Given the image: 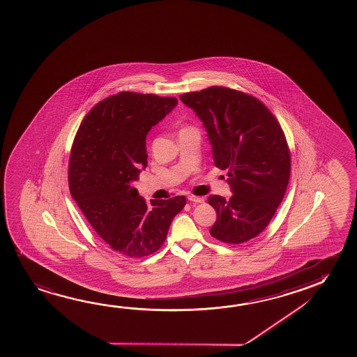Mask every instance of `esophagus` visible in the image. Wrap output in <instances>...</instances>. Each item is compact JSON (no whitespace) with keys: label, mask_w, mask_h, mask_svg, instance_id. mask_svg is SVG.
Instances as JSON below:
<instances>
[{"label":"esophagus","mask_w":357,"mask_h":357,"mask_svg":"<svg viewBox=\"0 0 357 357\" xmlns=\"http://www.w3.org/2000/svg\"><path fill=\"white\" fill-rule=\"evenodd\" d=\"M188 200L193 202V203H204L205 202V199L203 197H197V195H189Z\"/></svg>","instance_id":"obj_1"}]
</instances>
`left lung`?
I'll return each mask as SVG.
<instances>
[{
  "instance_id": "8db88e82",
  "label": "left lung",
  "mask_w": 357,
  "mask_h": 357,
  "mask_svg": "<svg viewBox=\"0 0 357 357\" xmlns=\"http://www.w3.org/2000/svg\"><path fill=\"white\" fill-rule=\"evenodd\" d=\"M208 132L218 168L228 169L233 195H211L216 222L211 235L243 244L269 225L287 192L291 155L278 119L250 94L220 86L181 94Z\"/></svg>"
}]
</instances>
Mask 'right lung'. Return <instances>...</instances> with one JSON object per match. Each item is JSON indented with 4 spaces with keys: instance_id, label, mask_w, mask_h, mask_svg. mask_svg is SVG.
Returning a JSON list of instances; mask_svg holds the SVG:
<instances>
[{
    "instance_id": "1",
    "label": "right lung",
    "mask_w": 357,
    "mask_h": 357,
    "mask_svg": "<svg viewBox=\"0 0 357 357\" xmlns=\"http://www.w3.org/2000/svg\"><path fill=\"white\" fill-rule=\"evenodd\" d=\"M176 97L119 92L88 112L70 148L68 185L88 222L114 252L143 257L163 245L184 195L146 205L132 181L146 167V137Z\"/></svg>"
}]
</instances>
